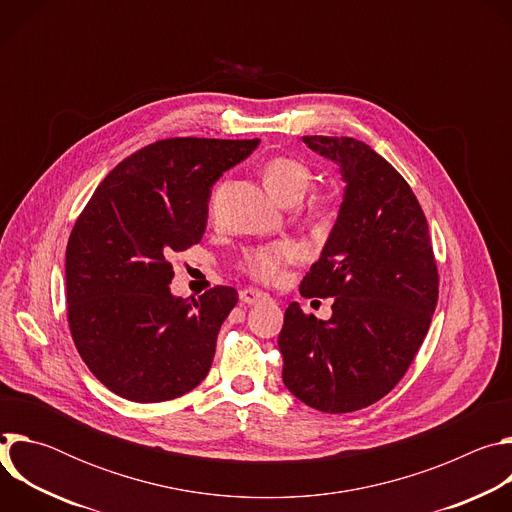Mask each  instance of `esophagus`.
Listing matches in <instances>:
<instances>
[{
	"label": "esophagus",
	"mask_w": 512,
	"mask_h": 512,
	"mask_svg": "<svg viewBox=\"0 0 512 512\" xmlns=\"http://www.w3.org/2000/svg\"><path fill=\"white\" fill-rule=\"evenodd\" d=\"M239 298H241L243 304H251V306H253V304H257V302L267 300L269 296L265 294V291H259V289H255V287H247V289H241Z\"/></svg>",
	"instance_id": "obj_1"
}]
</instances>
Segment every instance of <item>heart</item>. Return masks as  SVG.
I'll return each mask as SVG.
<instances>
[{
  "mask_svg": "<svg viewBox=\"0 0 512 512\" xmlns=\"http://www.w3.org/2000/svg\"><path fill=\"white\" fill-rule=\"evenodd\" d=\"M263 180L273 198L281 204L300 202L306 194L312 174L308 166L291 158H275L265 164ZM300 257L294 243H275L251 249L243 259V269L259 281H275L281 271Z\"/></svg>",
  "mask_w": 512,
  "mask_h": 512,
  "instance_id": "heart-1",
  "label": "heart"
}]
</instances>
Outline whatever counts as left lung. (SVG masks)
Returning a JSON list of instances; mask_svg holds the SVG:
<instances>
[{
	"label": "left lung",
	"mask_w": 512,
	"mask_h": 512,
	"mask_svg": "<svg viewBox=\"0 0 512 512\" xmlns=\"http://www.w3.org/2000/svg\"><path fill=\"white\" fill-rule=\"evenodd\" d=\"M340 168L336 223L306 273L304 298H334L330 320L291 302L277 338L283 383L324 413L383 399L413 362L437 304V267L425 214L403 176L371 145L306 135Z\"/></svg>",
	"instance_id": "1"
}]
</instances>
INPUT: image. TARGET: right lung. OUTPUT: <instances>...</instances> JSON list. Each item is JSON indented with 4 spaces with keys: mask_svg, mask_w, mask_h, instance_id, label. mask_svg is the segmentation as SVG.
Here are the masks:
<instances>
[{
    "mask_svg": "<svg viewBox=\"0 0 512 512\" xmlns=\"http://www.w3.org/2000/svg\"><path fill=\"white\" fill-rule=\"evenodd\" d=\"M259 139L172 137L125 158L99 184L66 245L72 340L91 373L135 403L176 399L204 381L237 289L198 300L170 291V257L200 243L212 184Z\"/></svg>",
    "mask_w": 512,
    "mask_h": 512,
    "instance_id": "obj_1",
    "label": "right lung"
}]
</instances>
